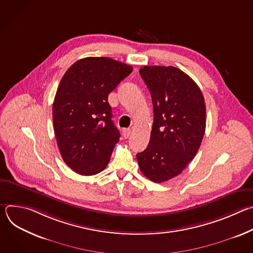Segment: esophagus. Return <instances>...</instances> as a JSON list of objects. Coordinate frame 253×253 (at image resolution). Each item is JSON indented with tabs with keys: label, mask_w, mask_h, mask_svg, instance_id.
<instances>
[{
	"label": "esophagus",
	"mask_w": 253,
	"mask_h": 253,
	"mask_svg": "<svg viewBox=\"0 0 253 253\" xmlns=\"http://www.w3.org/2000/svg\"><path fill=\"white\" fill-rule=\"evenodd\" d=\"M130 134H131V129L125 128V129L122 130V135H123V137H124L125 139H127V138L130 136Z\"/></svg>",
	"instance_id": "obj_1"
}]
</instances>
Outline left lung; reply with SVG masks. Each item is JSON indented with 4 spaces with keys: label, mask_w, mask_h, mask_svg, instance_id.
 Segmentation results:
<instances>
[{
    "label": "left lung",
    "mask_w": 253,
    "mask_h": 253,
    "mask_svg": "<svg viewBox=\"0 0 253 253\" xmlns=\"http://www.w3.org/2000/svg\"><path fill=\"white\" fill-rule=\"evenodd\" d=\"M153 103V126L147 148L136 157L151 181L165 182L179 175L195 157L206 127L204 97L198 85L173 66L139 70Z\"/></svg>",
    "instance_id": "8db88e82"
}]
</instances>
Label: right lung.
Wrapping results in <instances>:
<instances>
[{"mask_svg":"<svg viewBox=\"0 0 253 253\" xmlns=\"http://www.w3.org/2000/svg\"><path fill=\"white\" fill-rule=\"evenodd\" d=\"M133 68L107 57L78 60L64 74L53 103V124L64 162L84 176L103 171L120 132L109 95Z\"/></svg>","mask_w":253,"mask_h":253,"instance_id":"obj_1","label":"right lung"}]
</instances>
